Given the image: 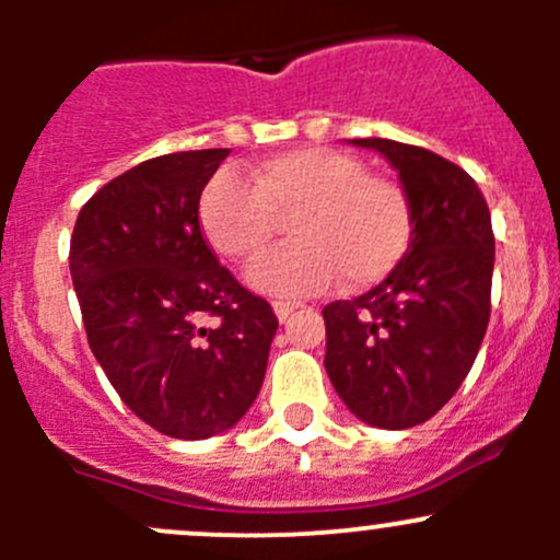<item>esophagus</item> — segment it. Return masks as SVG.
<instances>
[{"label": "esophagus", "instance_id": "esophagus-1", "mask_svg": "<svg viewBox=\"0 0 560 560\" xmlns=\"http://www.w3.org/2000/svg\"><path fill=\"white\" fill-rule=\"evenodd\" d=\"M301 306H303V303H298V301H273V312H276V316H279L281 322L290 319V314L298 312V308H301Z\"/></svg>", "mask_w": 560, "mask_h": 560}]
</instances>
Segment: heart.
I'll return each mask as SVG.
<instances>
[{
	"label": "heart",
	"mask_w": 560,
	"mask_h": 560,
	"mask_svg": "<svg viewBox=\"0 0 560 560\" xmlns=\"http://www.w3.org/2000/svg\"><path fill=\"white\" fill-rule=\"evenodd\" d=\"M197 213L213 252L235 262L259 257L279 219L290 217V244L248 270V281L270 295L325 290L336 276L347 290L380 284L404 262L415 235L404 186L325 145L268 156L248 171V180L217 173Z\"/></svg>",
	"instance_id": "heart-1"
}]
</instances>
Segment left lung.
I'll use <instances>...</instances> for the list:
<instances>
[{"label": "left lung", "mask_w": 560, "mask_h": 560, "mask_svg": "<svg viewBox=\"0 0 560 560\" xmlns=\"http://www.w3.org/2000/svg\"><path fill=\"white\" fill-rule=\"evenodd\" d=\"M352 143L398 171L415 235L382 284L322 308L325 371L352 415L404 431L431 420L471 371L490 319L493 228L477 180L455 162L398 140Z\"/></svg>", "instance_id": "left-lung-1"}]
</instances>
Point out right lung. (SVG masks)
I'll return each mask as SVG.
<instances>
[{
    "mask_svg": "<svg viewBox=\"0 0 560 560\" xmlns=\"http://www.w3.org/2000/svg\"><path fill=\"white\" fill-rule=\"evenodd\" d=\"M228 154L178 151L116 175L70 241L89 347L113 389L145 425L189 442L246 415L279 327L200 230V195Z\"/></svg>",
    "mask_w": 560,
    "mask_h": 560,
    "instance_id": "add662e5",
    "label": "right lung"
}]
</instances>
